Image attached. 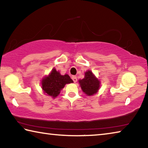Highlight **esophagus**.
Returning a JSON list of instances; mask_svg holds the SVG:
<instances>
[{
  "label": "esophagus",
  "instance_id": "obj_1",
  "mask_svg": "<svg viewBox=\"0 0 148 148\" xmlns=\"http://www.w3.org/2000/svg\"><path fill=\"white\" fill-rule=\"evenodd\" d=\"M72 80H73V82H74V83H76V82H77V77H76V76H72Z\"/></svg>",
  "mask_w": 148,
  "mask_h": 148
}]
</instances>
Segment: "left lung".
Instances as JSON below:
<instances>
[{
  "label": "left lung",
  "mask_w": 148,
  "mask_h": 148,
  "mask_svg": "<svg viewBox=\"0 0 148 148\" xmlns=\"http://www.w3.org/2000/svg\"><path fill=\"white\" fill-rule=\"evenodd\" d=\"M79 83L82 91L89 96L96 93L100 87V82L90 71L85 73L84 78L79 80Z\"/></svg>",
  "instance_id": "8db88e82"
}]
</instances>
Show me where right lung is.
Wrapping results in <instances>:
<instances>
[{"label":"right lung","mask_w":148,"mask_h":148,"mask_svg":"<svg viewBox=\"0 0 148 148\" xmlns=\"http://www.w3.org/2000/svg\"><path fill=\"white\" fill-rule=\"evenodd\" d=\"M72 82L73 81L69 75L62 76L53 69L49 76L44 77L42 81V87L45 93L55 98L58 96L65 85Z\"/></svg>","instance_id":"add662e5"}]
</instances>
